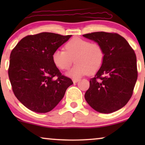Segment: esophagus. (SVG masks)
<instances>
[{
	"label": "esophagus",
	"mask_w": 145,
	"mask_h": 145,
	"mask_svg": "<svg viewBox=\"0 0 145 145\" xmlns=\"http://www.w3.org/2000/svg\"><path fill=\"white\" fill-rule=\"evenodd\" d=\"M79 81V79H72V82L74 84H75V83H77Z\"/></svg>",
	"instance_id": "obj_1"
}]
</instances>
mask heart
Listing matches in <instances>:
<instances>
[{
	"instance_id": "b5f03b06",
	"label": "heart",
	"mask_w": 145,
	"mask_h": 145,
	"mask_svg": "<svg viewBox=\"0 0 145 145\" xmlns=\"http://www.w3.org/2000/svg\"><path fill=\"white\" fill-rule=\"evenodd\" d=\"M65 49H57L52 55L54 65L61 70H68L74 59L75 66L67 75L74 79L96 72L104 59V51L100 45L80 37H74L65 45Z\"/></svg>"
}]
</instances>
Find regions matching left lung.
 <instances>
[{"label": "left lung", "instance_id": "left-lung-1", "mask_svg": "<svg viewBox=\"0 0 145 145\" xmlns=\"http://www.w3.org/2000/svg\"><path fill=\"white\" fill-rule=\"evenodd\" d=\"M83 36L100 45L104 51V62L90 80L85 100L100 113L118 111L130 100L137 79L135 51L118 33L98 31Z\"/></svg>", "mask_w": 145, "mask_h": 145}]
</instances>
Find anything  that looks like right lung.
<instances>
[{"label":"right lung","mask_w":145,"mask_h":145,"mask_svg":"<svg viewBox=\"0 0 145 145\" xmlns=\"http://www.w3.org/2000/svg\"><path fill=\"white\" fill-rule=\"evenodd\" d=\"M72 35L42 32L19 41L10 57L8 76L14 94L33 112L47 113L59 104L73 84L52 61L55 50ZM58 77L56 80L54 77Z\"/></svg>","instance_id":"1"}]
</instances>
